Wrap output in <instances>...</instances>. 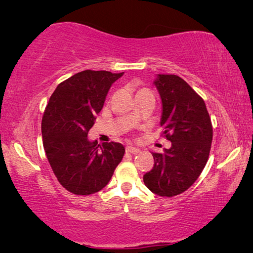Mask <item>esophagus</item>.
<instances>
[{"label": "esophagus", "instance_id": "34e87169", "mask_svg": "<svg viewBox=\"0 0 253 253\" xmlns=\"http://www.w3.org/2000/svg\"><path fill=\"white\" fill-rule=\"evenodd\" d=\"M126 151L127 152V153H131V154H138L140 152V150L139 148H137V147H134V146H126Z\"/></svg>", "mask_w": 253, "mask_h": 253}]
</instances>
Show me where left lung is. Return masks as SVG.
<instances>
[{
  "instance_id": "1",
  "label": "left lung",
  "mask_w": 253,
  "mask_h": 253,
  "mask_svg": "<svg viewBox=\"0 0 253 253\" xmlns=\"http://www.w3.org/2000/svg\"><path fill=\"white\" fill-rule=\"evenodd\" d=\"M162 101L160 126L171 147L152 153L154 167L144 183L161 197H174L188 190L209 160L213 127L203 98L176 75H158L154 82Z\"/></svg>"
}]
</instances>
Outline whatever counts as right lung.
<instances>
[{
  "label": "right lung",
  "mask_w": 253,
  "mask_h": 253,
  "mask_svg": "<svg viewBox=\"0 0 253 253\" xmlns=\"http://www.w3.org/2000/svg\"><path fill=\"white\" fill-rule=\"evenodd\" d=\"M121 74L85 70L62 82L44 109L41 132L47 159L60 184L77 196L92 195L108 184L126 148L98 145L87 133Z\"/></svg>",
  "instance_id": "1"
}]
</instances>
